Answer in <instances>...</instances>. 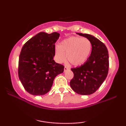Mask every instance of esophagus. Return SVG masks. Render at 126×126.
<instances>
[{
  "label": "esophagus",
  "mask_w": 126,
  "mask_h": 126,
  "mask_svg": "<svg viewBox=\"0 0 126 126\" xmlns=\"http://www.w3.org/2000/svg\"><path fill=\"white\" fill-rule=\"evenodd\" d=\"M69 69H70V67H68V66H64V72L67 71V70H69Z\"/></svg>",
  "instance_id": "34e87169"
}]
</instances>
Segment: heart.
<instances>
[{"label": "heart", "instance_id": "b5f03b06", "mask_svg": "<svg viewBox=\"0 0 126 126\" xmlns=\"http://www.w3.org/2000/svg\"><path fill=\"white\" fill-rule=\"evenodd\" d=\"M92 50V44L87 38L72 37L64 40L55 50L57 61L62 63L66 59L73 66H80L87 60Z\"/></svg>", "mask_w": 126, "mask_h": 126}]
</instances>
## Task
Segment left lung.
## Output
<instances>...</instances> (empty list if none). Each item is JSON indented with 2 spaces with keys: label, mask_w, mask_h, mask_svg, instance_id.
<instances>
[{
  "label": "left lung",
  "mask_w": 126,
  "mask_h": 126,
  "mask_svg": "<svg viewBox=\"0 0 126 126\" xmlns=\"http://www.w3.org/2000/svg\"><path fill=\"white\" fill-rule=\"evenodd\" d=\"M88 38L92 51L83 64L71 69L74 76L70 82L72 89L80 95L92 94L106 79L109 69V56L105 45L98 38L87 34L77 33Z\"/></svg>",
  "instance_id": "1"
}]
</instances>
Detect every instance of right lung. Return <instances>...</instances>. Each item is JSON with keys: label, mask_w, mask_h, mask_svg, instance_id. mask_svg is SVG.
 Returning <instances> with one entry per match:
<instances>
[{"label": "right lung", "mask_w": 126, "mask_h": 126, "mask_svg": "<svg viewBox=\"0 0 126 126\" xmlns=\"http://www.w3.org/2000/svg\"><path fill=\"white\" fill-rule=\"evenodd\" d=\"M60 34L41 32L32 37L22 48L19 57L18 76L24 88L33 95H43L51 89L56 76L64 66L56 63L55 43Z\"/></svg>", "instance_id": "obj_1"}]
</instances>
